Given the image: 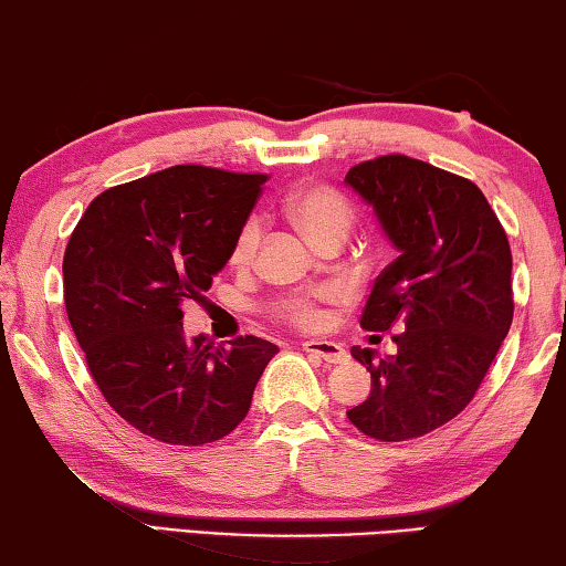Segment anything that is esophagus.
<instances>
[{
	"mask_svg": "<svg viewBox=\"0 0 566 566\" xmlns=\"http://www.w3.org/2000/svg\"><path fill=\"white\" fill-rule=\"evenodd\" d=\"M303 350L305 354H313L318 356L323 364H344V360L348 358L346 356V348L336 344V340H305L303 344Z\"/></svg>",
	"mask_w": 566,
	"mask_h": 566,
	"instance_id": "1",
	"label": "esophagus"
}]
</instances>
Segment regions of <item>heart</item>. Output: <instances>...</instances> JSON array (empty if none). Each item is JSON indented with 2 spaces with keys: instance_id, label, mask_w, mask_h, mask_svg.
Listing matches in <instances>:
<instances>
[{
  "instance_id": "b5f03b06",
  "label": "heart",
  "mask_w": 566,
  "mask_h": 566,
  "mask_svg": "<svg viewBox=\"0 0 566 566\" xmlns=\"http://www.w3.org/2000/svg\"><path fill=\"white\" fill-rule=\"evenodd\" d=\"M285 212L313 245L326 243L331 238L344 240L350 222H354V208H350L346 196H340L328 185H305V188L295 190L285 200ZM258 245H261V222L250 218L235 238L230 263L248 265L253 261ZM283 316L298 323V326H313V323H318L321 311L316 298H291L283 303Z\"/></svg>"
}]
</instances>
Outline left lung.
<instances>
[{"mask_svg":"<svg viewBox=\"0 0 566 566\" xmlns=\"http://www.w3.org/2000/svg\"><path fill=\"white\" fill-rule=\"evenodd\" d=\"M346 185L376 212L396 261L378 275L360 326L394 336L398 354L354 356L370 394L348 409L358 431L406 441L467 409L514 316L512 250L474 182L406 155L360 163Z\"/></svg>","mask_w":566,"mask_h":566,"instance_id":"1","label":"left lung"}]
</instances>
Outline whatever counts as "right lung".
I'll return each instance as SVG.
<instances>
[{
	"label": "right lung",
	"mask_w": 566,
	"mask_h": 566,
	"mask_svg": "<svg viewBox=\"0 0 566 566\" xmlns=\"http://www.w3.org/2000/svg\"><path fill=\"white\" fill-rule=\"evenodd\" d=\"M265 180L175 165L105 190L74 228L64 308L102 396L145 437L180 447L228 437L277 354L255 336L222 348L182 331V303L226 268Z\"/></svg>",
	"instance_id": "1"
}]
</instances>
